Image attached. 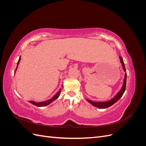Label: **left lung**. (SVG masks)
<instances>
[{
  "label": "left lung",
  "instance_id": "obj_1",
  "mask_svg": "<svg viewBox=\"0 0 146 146\" xmlns=\"http://www.w3.org/2000/svg\"><path fill=\"white\" fill-rule=\"evenodd\" d=\"M119 58H120L121 63L122 64L123 70H124L125 72H126L124 63H123L122 58L121 56H119ZM126 80H127V73L125 72L124 80H123V85H122L121 90L116 95V96L114 97V98H113L111 100H110L107 102H93V101H91V100H90L88 99H87V101L88 102H90L91 105L94 106V107L99 108H107L111 107V105H113L114 104H115L117 101H118L119 99H120L121 97L122 96L123 94L124 93V92L125 91V87H126Z\"/></svg>",
  "mask_w": 146,
  "mask_h": 146
}]
</instances>
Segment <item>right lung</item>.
<instances>
[{
    "instance_id": "obj_1",
    "label": "right lung",
    "mask_w": 146,
    "mask_h": 146,
    "mask_svg": "<svg viewBox=\"0 0 146 146\" xmlns=\"http://www.w3.org/2000/svg\"><path fill=\"white\" fill-rule=\"evenodd\" d=\"M21 60V56L19 57V59L18 60V61H17V67H16V69L15 70V72L17 68V66H18V64L19 63V61ZM60 92H61V89L60 90V91L57 92V93L53 97V98L49 100H47L46 101H44V102H35L34 101H29V102L31 103L32 104L35 105V106H37V107H44V106H46L48 104H50L51 102H52L53 101H54L55 100H56V99H58V98L59 97L60 94Z\"/></svg>"
}]
</instances>
